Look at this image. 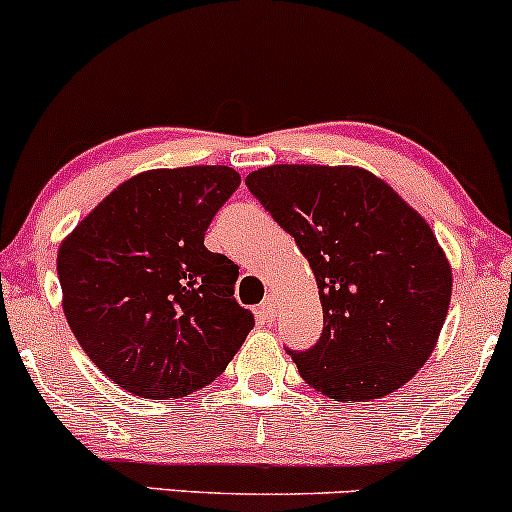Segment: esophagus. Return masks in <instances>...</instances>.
Masks as SVG:
<instances>
[{
	"instance_id": "esophagus-1",
	"label": "esophagus",
	"mask_w": 512,
	"mask_h": 512,
	"mask_svg": "<svg viewBox=\"0 0 512 512\" xmlns=\"http://www.w3.org/2000/svg\"><path fill=\"white\" fill-rule=\"evenodd\" d=\"M274 315H276V298L267 296L260 303V317H262V320L269 322V320H274Z\"/></svg>"
}]
</instances>
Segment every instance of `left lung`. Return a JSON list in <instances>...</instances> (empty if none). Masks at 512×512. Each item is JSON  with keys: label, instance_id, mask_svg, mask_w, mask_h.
Returning a JSON list of instances; mask_svg holds the SVG:
<instances>
[{"label": "left lung", "instance_id": "1", "mask_svg": "<svg viewBox=\"0 0 512 512\" xmlns=\"http://www.w3.org/2000/svg\"><path fill=\"white\" fill-rule=\"evenodd\" d=\"M245 185L308 257L320 339L286 349L305 383L334 402L378 399L431 356L452 274L431 226L363 168L269 166Z\"/></svg>", "mask_w": 512, "mask_h": 512}]
</instances>
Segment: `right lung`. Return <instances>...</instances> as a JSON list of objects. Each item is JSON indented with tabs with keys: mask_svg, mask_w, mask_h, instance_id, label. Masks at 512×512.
Returning a JSON list of instances; mask_svg holds the SVG:
<instances>
[{
	"mask_svg": "<svg viewBox=\"0 0 512 512\" xmlns=\"http://www.w3.org/2000/svg\"><path fill=\"white\" fill-rule=\"evenodd\" d=\"M238 185L226 166L149 170L110 192L60 245L69 327L132 395L168 399L209 385L255 327L233 298L238 264L204 245Z\"/></svg>",
	"mask_w": 512,
	"mask_h": 512,
	"instance_id": "add662e5",
	"label": "right lung"
}]
</instances>
